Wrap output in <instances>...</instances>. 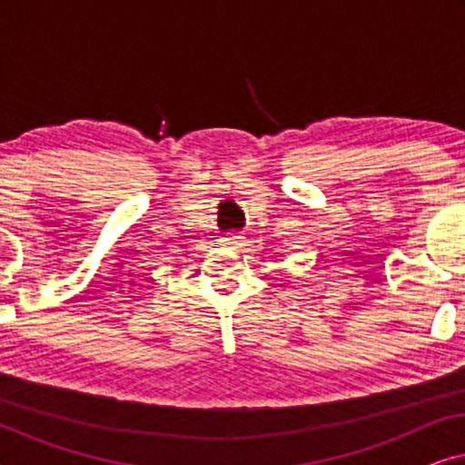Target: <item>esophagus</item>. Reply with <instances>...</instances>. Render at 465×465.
<instances>
[{"label":"esophagus","mask_w":465,"mask_h":465,"mask_svg":"<svg viewBox=\"0 0 465 465\" xmlns=\"http://www.w3.org/2000/svg\"><path fill=\"white\" fill-rule=\"evenodd\" d=\"M222 243L228 245V247H237L241 243V237L237 232H228V234H224V237H222Z\"/></svg>","instance_id":"1"}]
</instances>
